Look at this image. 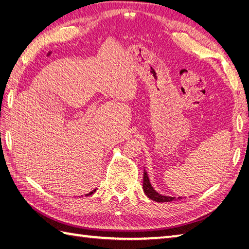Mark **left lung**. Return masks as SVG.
<instances>
[{
	"label": "left lung",
	"mask_w": 249,
	"mask_h": 249,
	"mask_svg": "<svg viewBox=\"0 0 249 249\" xmlns=\"http://www.w3.org/2000/svg\"><path fill=\"white\" fill-rule=\"evenodd\" d=\"M143 192L151 200L156 201V202H170V201L177 200L174 197H167V196H162L156 193L155 189L152 187L149 177H147L145 171L143 172ZM178 199H182V197H178Z\"/></svg>",
	"instance_id": "obj_1"
}]
</instances>
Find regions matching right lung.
<instances>
[{
	"instance_id": "obj_1",
	"label": "right lung",
	"mask_w": 249,
	"mask_h": 249,
	"mask_svg": "<svg viewBox=\"0 0 249 249\" xmlns=\"http://www.w3.org/2000/svg\"><path fill=\"white\" fill-rule=\"evenodd\" d=\"M94 192H96V190H93V192H91V193H89V194H88V196H89V195H92V194H94Z\"/></svg>"
}]
</instances>
